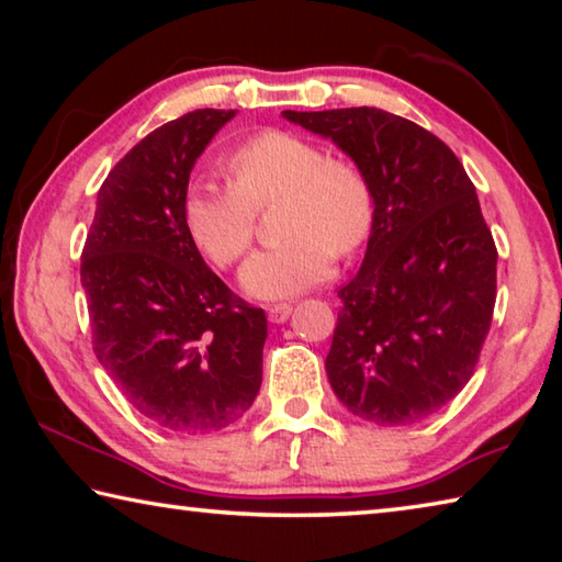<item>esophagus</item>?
<instances>
[{
	"mask_svg": "<svg viewBox=\"0 0 562 562\" xmlns=\"http://www.w3.org/2000/svg\"><path fill=\"white\" fill-rule=\"evenodd\" d=\"M290 315H292L290 304H272V307H268V317H270V322H274V325H282V322H288Z\"/></svg>",
	"mask_w": 562,
	"mask_h": 562,
	"instance_id": "34e87169",
	"label": "esophagus"
}]
</instances>
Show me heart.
<instances>
[{
  "mask_svg": "<svg viewBox=\"0 0 562 562\" xmlns=\"http://www.w3.org/2000/svg\"><path fill=\"white\" fill-rule=\"evenodd\" d=\"M227 170L233 186L190 180L183 217L207 258L231 268L252 243L255 211L282 198L280 233L288 240L258 250L240 270L252 297L288 300L325 282L335 252H355L372 231L374 198L364 173L297 133H258L233 150Z\"/></svg>",
  "mask_w": 562,
  "mask_h": 562,
  "instance_id": "obj_1",
  "label": "heart"
}]
</instances>
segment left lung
I'll use <instances>...</instances> for the list:
<instances>
[{
  "mask_svg": "<svg viewBox=\"0 0 562 562\" xmlns=\"http://www.w3.org/2000/svg\"><path fill=\"white\" fill-rule=\"evenodd\" d=\"M331 138L364 173L374 221L364 262L337 294L329 384L351 414L406 426L469 384L496 304V243L453 150L382 109L282 111Z\"/></svg>",
  "mask_w": 562,
  "mask_h": 562,
  "instance_id": "8db88e82",
  "label": "left lung"
}]
</instances>
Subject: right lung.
<instances>
[{
	"label": "right lung",
	"mask_w": 562,
	"mask_h": 562,
	"mask_svg": "<svg viewBox=\"0 0 562 562\" xmlns=\"http://www.w3.org/2000/svg\"><path fill=\"white\" fill-rule=\"evenodd\" d=\"M233 116L190 111L133 146L103 180L81 252L97 359L168 431H221L262 384L268 317L207 268L183 217L190 170Z\"/></svg>",
	"instance_id": "add662e5"
}]
</instances>
